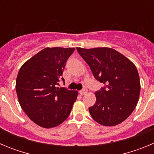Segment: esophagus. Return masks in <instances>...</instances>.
I'll return each mask as SVG.
<instances>
[{
	"mask_svg": "<svg viewBox=\"0 0 154 154\" xmlns=\"http://www.w3.org/2000/svg\"><path fill=\"white\" fill-rule=\"evenodd\" d=\"M86 92H87V89H82V90L80 91L79 93L81 94L82 96H83V95L86 94Z\"/></svg>",
	"mask_w": 154,
	"mask_h": 154,
	"instance_id": "esophagus-1",
	"label": "esophagus"
}]
</instances>
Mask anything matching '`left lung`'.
I'll return each mask as SVG.
<instances>
[{
    "mask_svg": "<svg viewBox=\"0 0 154 154\" xmlns=\"http://www.w3.org/2000/svg\"><path fill=\"white\" fill-rule=\"evenodd\" d=\"M94 77L104 84L96 92V103L89 107L92 119L103 126L118 125L126 119L138 103L140 83L135 65L109 48H76Z\"/></svg>",
    "mask_w": 154,
    "mask_h": 154,
    "instance_id": "1",
    "label": "left lung"
}]
</instances>
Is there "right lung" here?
Here are the masks:
<instances>
[{
    "mask_svg": "<svg viewBox=\"0 0 154 154\" xmlns=\"http://www.w3.org/2000/svg\"><path fill=\"white\" fill-rule=\"evenodd\" d=\"M75 48H46L27 61L19 70L16 92L21 108L37 125L52 128L67 119L77 91L58 88L68 58Z\"/></svg>",
    "mask_w": 154,
    "mask_h": 154,
    "instance_id": "1",
    "label": "right lung"
}]
</instances>
